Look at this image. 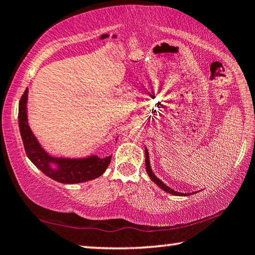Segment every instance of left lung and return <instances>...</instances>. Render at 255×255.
<instances>
[{"label":"left lung","mask_w":255,"mask_h":255,"mask_svg":"<svg viewBox=\"0 0 255 255\" xmlns=\"http://www.w3.org/2000/svg\"><path fill=\"white\" fill-rule=\"evenodd\" d=\"M146 149V148H145ZM145 155H146V159H145V161H146V170H147V174H148V176L151 177V180L153 181V182L154 183H156L158 184V186L161 188V189H163L165 191H167V193H169V194H173V195H176V196H182L183 194H181V193H177V191H174L172 188H169L168 186H166L165 183L162 182V181H160L158 177H156L154 174H153V172H152V169H151V166H149V160H148V151L147 149H146L145 151Z\"/></svg>","instance_id":"8db88e82"}]
</instances>
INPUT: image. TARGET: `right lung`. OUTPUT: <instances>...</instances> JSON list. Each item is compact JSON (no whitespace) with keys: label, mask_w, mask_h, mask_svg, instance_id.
Here are the masks:
<instances>
[{"label":"right lung","mask_w":255,"mask_h":255,"mask_svg":"<svg viewBox=\"0 0 255 255\" xmlns=\"http://www.w3.org/2000/svg\"><path fill=\"white\" fill-rule=\"evenodd\" d=\"M26 97L27 90L24 92L19 100V131L26 155L36 165L37 168H39L45 175L58 182L69 184L85 182V181L94 180L102 175L107 167L109 166L111 156H107L104 159H100L95 155L86 159H54L40 147L27 124ZM51 163H57L58 168L52 169L49 166Z\"/></svg>","instance_id":"1"}]
</instances>
